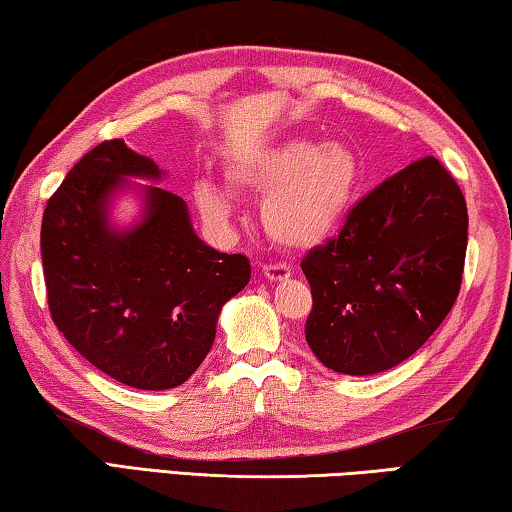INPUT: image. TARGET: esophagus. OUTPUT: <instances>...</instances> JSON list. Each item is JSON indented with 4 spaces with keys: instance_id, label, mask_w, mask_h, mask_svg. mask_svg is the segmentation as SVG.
I'll use <instances>...</instances> for the list:
<instances>
[{
    "instance_id": "esophagus-1",
    "label": "esophagus",
    "mask_w": 512,
    "mask_h": 512,
    "mask_svg": "<svg viewBox=\"0 0 512 512\" xmlns=\"http://www.w3.org/2000/svg\"><path fill=\"white\" fill-rule=\"evenodd\" d=\"M263 277L272 283H281V281H288L290 277H293V272H290L286 265H265Z\"/></svg>"
}]
</instances>
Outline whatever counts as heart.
Here are the masks:
<instances>
[{
    "mask_svg": "<svg viewBox=\"0 0 512 512\" xmlns=\"http://www.w3.org/2000/svg\"><path fill=\"white\" fill-rule=\"evenodd\" d=\"M224 176L233 192L263 199L261 224L274 245L311 251L341 231L364 169L355 148L343 141L290 137L235 153ZM194 203L215 229H224L235 212L233 196L210 178L196 180Z\"/></svg>",
    "mask_w": 512,
    "mask_h": 512,
    "instance_id": "heart-1",
    "label": "heart"
}]
</instances>
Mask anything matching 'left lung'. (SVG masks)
Listing matches in <instances>:
<instances>
[{
  "instance_id": "8db88e82",
  "label": "left lung",
  "mask_w": 512,
  "mask_h": 512,
  "mask_svg": "<svg viewBox=\"0 0 512 512\" xmlns=\"http://www.w3.org/2000/svg\"><path fill=\"white\" fill-rule=\"evenodd\" d=\"M467 203L435 157H423L352 208L338 238L302 261L313 295L306 343L343 375L403 364L442 325L467 254Z\"/></svg>"
}]
</instances>
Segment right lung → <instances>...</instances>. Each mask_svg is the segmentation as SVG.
Listing matches in <instances>:
<instances>
[{"label": "right lung", "instance_id": "add662e5", "mask_svg": "<svg viewBox=\"0 0 512 512\" xmlns=\"http://www.w3.org/2000/svg\"><path fill=\"white\" fill-rule=\"evenodd\" d=\"M151 157L102 141L52 199L41 226L47 302L80 355L144 391L180 387L212 348L222 306L249 283L247 256L222 254L196 235L190 208L157 185ZM121 193L140 196V217L113 224Z\"/></svg>", "mask_w": 512, "mask_h": 512}]
</instances>
